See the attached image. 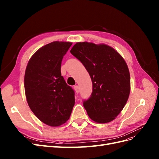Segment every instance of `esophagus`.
Segmentation results:
<instances>
[{
  "label": "esophagus",
  "mask_w": 159,
  "mask_h": 159,
  "mask_svg": "<svg viewBox=\"0 0 159 159\" xmlns=\"http://www.w3.org/2000/svg\"><path fill=\"white\" fill-rule=\"evenodd\" d=\"M74 90H75V92H76V94H78L79 91H80V90H79V86H74Z\"/></svg>",
  "instance_id": "1"
}]
</instances>
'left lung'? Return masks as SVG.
I'll return each mask as SVG.
<instances>
[{
  "label": "left lung",
  "mask_w": 159,
  "mask_h": 159,
  "mask_svg": "<svg viewBox=\"0 0 159 159\" xmlns=\"http://www.w3.org/2000/svg\"><path fill=\"white\" fill-rule=\"evenodd\" d=\"M90 74V97L83 102L90 118L96 123H109L120 113L129 98L130 75L123 57L111 46L77 42L70 50Z\"/></svg>",
  "instance_id": "8db88e82"
}]
</instances>
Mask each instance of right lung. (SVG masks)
Returning a JSON list of instances; mask_svg holds the SVG:
<instances>
[{"instance_id":"obj_1","label":"right lung","mask_w":159,"mask_h":159,"mask_svg":"<svg viewBox=\"0 0 159 159\" xmlns=\"http://www.w3.org/2000/svg\"><path fill=\"white\" fill-rule=\"evenodd\" d=\"M72 43L53 42L38 49L25 69L24 87L28 105L45 124L57 127L66 122L75 104V92L61 75L63 56Z\"/></svg>"}]
</instances>
